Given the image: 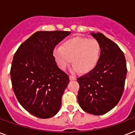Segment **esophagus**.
<instances>
[{"instance_id":"esophagus-1","label":"esophagus","mask_w":135,"mask_h":135,"mask_svg":"<svg viewBox=\"0 0 135 135\" xmlns=\"http://www.w3.org/2000/svg\"><path fill=\"white\" fill-rule=\"evenodd\" d=\"M69 78H70V80H76V76H69Z\"/></svg>"}]
</instances>
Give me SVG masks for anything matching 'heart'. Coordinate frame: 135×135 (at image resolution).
Wrapping results in <instances>:
<instances>
[{"mask_svg": "<svg viewBox=\"0 0 135 135\" xmlns=\"http://www.w3.org/2000/svg\"><path fill=\"white\" fill-rule=\"evenodd\" d=\"M102 46L95 39L74 37L65 41L62 47L53 50V56L61 69H65L71 63L74 71L88 74L95 69L100 60Z\"/></svg>", "mask_w": 135, "mask_h": 135, "instance_id": "obj_1", "label": "heart"}]
</instances>
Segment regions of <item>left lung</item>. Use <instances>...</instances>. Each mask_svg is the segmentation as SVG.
Wrapping results in <instances>:
<instances>
[{
  "label": "left lung",
  "mask_w": 135,
  "mask_h": 135,
  "mask_svg": "<svg viewBox=\"0 0 135 135\" xmlns=\"http://www.w3.org/2000/svg\"><path fill=\"white\" fill-rule=\"evenodd\" d=\"M100 43L102 55L95 69L77 78L78 102L84 111L103 115L116 106L123 93L127 74L123 52L101 33H91Z\"/></svg>",
  "instance_id": "1"
}]
</instances>
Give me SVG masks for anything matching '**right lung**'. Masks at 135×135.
Here are the masks:
<instances>
[{
	"instance_id": "1",
	"label": "right lung",
	"mask_w": 135,
	"mask_h": 135,
	"mask_svg": "<svg viewBox=\"0 0 135 135\" xmlns=\"http://www.w3.org/2000/svg\"><path fill=\"white\" fill-rule=\"evenodd\" d=\"M70 31H37L22 43L13 57L12 85L18 102L28 113L49 118L59 111L69 83L57 66L53 50Z\"/></svg>"
}]
</instances>
